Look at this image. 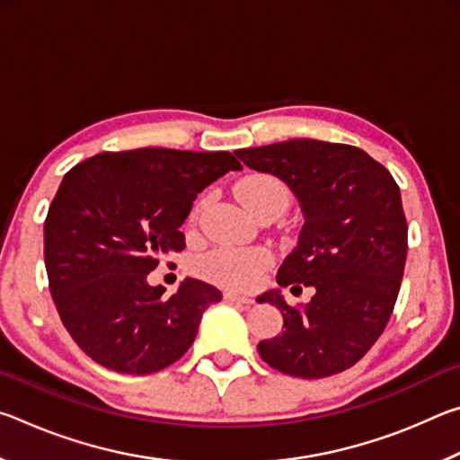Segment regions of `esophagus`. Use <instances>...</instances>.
Listing matches in <instances>:
<instances>
[{
	"instance_id": "34e87169",
	"label": "esophagus",
	"mask_w": 460,
	"mask_h": 460,
	"mask_svg": "<svg viewBox=\"0 0 460 460\" xmlns=\"http://www.w3.org/2000/svg\"><path fill=\"white\" fill-rule=\"evenodd\" d=\"M225 300L235 302V305H252V298H247V296H241L237 292H225Z\"/></svg>"
}]
</instances>
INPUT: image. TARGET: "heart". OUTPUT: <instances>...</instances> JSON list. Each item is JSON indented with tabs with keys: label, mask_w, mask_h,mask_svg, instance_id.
<instances>
[{
	"label": "heart",
	"mask_w": 460,
	"mask_h": 460,
	"mask_svg": "<svg viewBox=\"0 0 460 460\" xmlns=\"http://www.w3.org/2000/svg\"><path fill=\"white\" fill-rule=\"evenodd\" d=\"M237 199L247 207V211L255 215L266 207L288 205V190L282 181L271 174H249L237 184ZM270 266V253L263 249H249V252H233V249H221L213 252L200 261V274L208 279L235 286L252 288L258 284L263 271Z\"/></svg>",
	"instance_id": "b5f03b06"
}]
</instances>
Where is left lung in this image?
Segmentation results:
<instances>
[{
    "label": "left lung",
    "mask_w": 460,
    "mask_h": 460,
    "mask_svg": "<svg viewBox=\"0 0 460 460\" xmlns=\"http://www.w3.org/2000/svg\"><path fill=\"white\" fill-rule=\"evenodd\" d=\"M235 154L294 192L305 225L276 279L282 288H314L302 308L288 306L279 288L258 296L284 316V331L258 345L261 359L302 379L353 367L398 300L408 255L400 186L367 152L347 144L298 137Z\"/></svg>",
    "instance_id": "8db88e82"
}]
</instances>
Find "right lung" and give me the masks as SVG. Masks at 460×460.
<instances>
[{
	"label": "right lung",
	"mask_w": 460,
	"mask_h": 460,
	"mask_svg": "<svg viewBox=\"0 0 460 460\" xmlns=\"http://www.w3.org/2000/svg\"><path fill=\"white\" fill-rule=\"evenodd\" d=\"M241 170L229 152L139 147L68 170L44 223V263L62 324L93 361L147 376L189 351L221 292L184 278L172 296L147 284L160 258L184 249L197 194Z\"/></svg>",
	"instance_id": "1"
}]
</instances>
